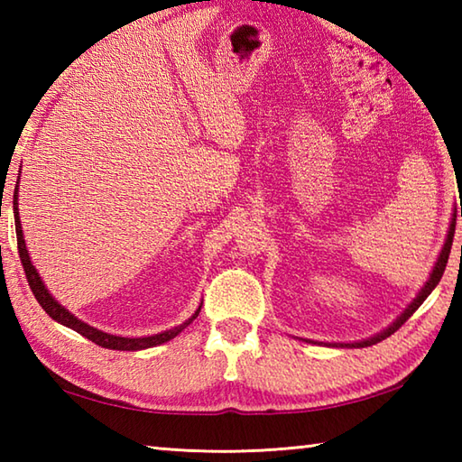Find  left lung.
Listing matches in <instances>:
<instances>
[{
	"label": "left lung",
	"mask_w": 462,
	"mask_h": 462,
	"mask_svg": "<svg viewBox=\"0 0 462 462\" xmlns=\"http://www.w3.org/2000/svg\"><path fill=\"white\" fill-rule=\"evenodd\" d=\"M460 217H462V208H460ZM455 226H457V214L452 216L450 228H448V234H447V242H444V246H442V250H440V256H438L434 269H432V273H430V279L426 281V285L420 289V293L416 295V300H413V301L410 303V306L403 310V314H402L400 318H397L395 322L391 324L389 328H385V330L379 332V334L371 336V338L361 340V342H338V344H334V346H340V348H365V346H373V344L385 340V338H389L391 334L400 330V328L411 318L413 311H416V310L421 306V303H424L426 297H428L430 293H432V289H434L438 283H440L442 273H444V269H447V263H448V254H450V248H452V238H455ZM310 342H311V340H310Z\"/></svg>",
	"instance_id": "left-lung-1"
}]
</instances>
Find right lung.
I'll return each instance as SVG.
<instances>
[{
    "mask_svg": "<svg viewBox=\"0 0 462 462\" xmlns=\"http://www.w3.org/2000/svg\"><path fill=\"white\" fill-rule=\"evenodd\" d=\"M14 216H15V236H18V253H20V261H22V267H24L26 273V279H28V285L32 289V293L36 297V301L41 303L42 310L49 314L52 319H57L59 324L71 328V330L79 332L85 338L99 344V346L109 348V350H144V348H152V346H159V344L167 342L171 338H175V336L185 330L187 326H189L195 318L199 316L201 306L195 310V314L185 319L183 324H179L175 328H171V330H165L161 334H152V336H140V338H126V336H116V334H107V332H101L97 328H93L89 324L81 322L79 318H75L71 311L67 308H62L60 303L54 300V297L49 293V289L44 287L41 275H38V271L34 269L32 261H30V254L26 250V242H24V234H22V224H20V212H18V185H15V193H14Z\"/></svg>",
    "mask_w": 462,
    "mask_h": 462,
    "instance_id": "1",
    "label": "right lung"
}]
</instances>
